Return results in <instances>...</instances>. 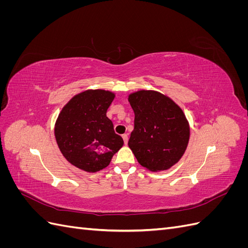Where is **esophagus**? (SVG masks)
I'll list each match as a JSON object with an SVG mask.
<instances>
[{"mask_svg":"<svg viewBox=\"0 0 248 248\" xmlns=\"http://www.w3.org/2000/svg\"><path fill=\"white\" fill-rule=\"evenodd\" d=\"M122 138H123V140H124V144L127 145V142H128V134H126V133L123 134Z\"/></svg>","mask_w":248,"mask_h":248,"instance_id":"obj_1","label":"esophagus"}]
</instances>
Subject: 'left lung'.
I'll return each mask as SVG.
<instances>
[{
	"label": "left lung",
	"mask_w": 248,
	"mask_h": 248,
	"mask_svg": "<svg viewBox=\"0 0 248 248\" xmlns=\"http://www.w3.org/2000/svg\"><path fill=\"white\" fill-rule=\"evenodd\" d=\"M128 101L134 111V129L128 146L141 167L166 170L183 156L189 140V124L183 110L156 91L134 92Z\"/></svg>",
	"instance_id": "1"
}]
</instances>
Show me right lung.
Listing matches in <instances>:
<instances>
[{
  "instance_id": "right-lung-1",
  "label": "right lung",
  "mask_w": 248,
  "mask_h": 248,
  "mask_svg": "<svg viewBox=\"0 0 248 248\" xmlns=\"http://www.w3.org/2000/svg\"><path fill=\"white\" fill-rule=\"evenodd\" d=\"M115 94L106 90H87L69 100L59 114L55 137L60 151L74 167L95 172L107 168L122 148L107 111Z\"/></svg>"
}]
</instances>
